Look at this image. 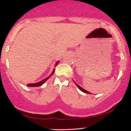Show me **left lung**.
Returning <instances> with one entry per match:
<instances>
[{
    "mask_svg": "<svg viewBox=\"0 0 131 131\" xmlns=\"http://www.w3.org/2000/svg\"><path fill=\"white\" fill-rule=\"evenodd\" d=\"M75 84H76V85H77V86H78V88H79V89H80V90H81V91H82V92H84V93H86V94H91V93H90V92H88V91H85V89H82V88H81V86H79V85H78V84H76V83H75Z\"/></svg>",
    "mask_w": 131,
    "mask_h": 131,
    "instance_id": "left-lung-1",
    "label": "left lung"
}]
</instances>
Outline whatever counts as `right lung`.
Wrapping results in <instances>:
<instances>
[{"instance_id": "obj_1", "label": "right lung", "mask_w": 131, "mask_h": 131, "mask_svg": "<svg viewBox=\"0 0 131 131\" xmlns=\"http://www.w3.org/2000/svg\"><path fill=\"white\" fill-rule=\"evenodd\" d=\"M58 62H57V63H56V64H55V65H57V64H58ZM54 71H55V69H54V70H53V71H52V74H51L50 75V76H49V77H47V78H46V79H43L42 81H40V82H37V83H34V84H27V85H28V86H29V87H39V86H40V85H42L44 83V82H46V81L48 79H49V78H50V77L51 76H52V75H53V74Z\"/></svg>"}]
</instances>
